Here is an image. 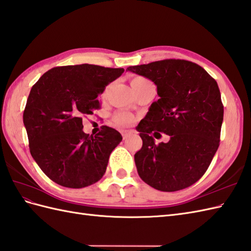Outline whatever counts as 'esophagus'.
I'll use <instances>...</instances> for the list:
<instances>
[{"mask_svg": "<svg viewBox=\"0 0 251 251\" xmlns=\"http://www.w3.org/2000/svg\"><path fill=\"white\" fill-rule=\"evenodd\" d=\"M132 132H133L132 130H126V129L121 130V133H122V136H123V139H124V140L127 139L128 137H129Z\"/></svg>", "mask_w": 251, "mask_h": 251, "instance_id": "1", "label": "esophagus"}]
</instances>
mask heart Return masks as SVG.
<instances>
[{"label": "heart", "mask_w": 251, "mask_h": 251, "mask_svg": "<svg viewBox=\"0 0 251 251\" xmlns=\"http://www.w3.org/2000/svg\"><path fill=\"white\" fill-rule=\"evenodd\" d=\"M130 85L133 89V91L136 92V94L140 91H143L145 89H148V87L154 86V84L152 83V81H150L149 79L144 78V77H141V75H136V77L131 78ZM108 91H109V86H107L106 89L103 90L101 97H106ZM132 120H133V116L127 111H119L113 115V121L119 125H123V126L128 125V124L131 123Z\"/></svg>", "instance_id": "1"}]
</instances>
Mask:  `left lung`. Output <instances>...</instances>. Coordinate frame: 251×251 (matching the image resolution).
I'll return each mask as SVG.
<instances>
[{
	"label": "left lung",
	"mask_w": 251,
	"mask_h": 251,
	"mask_svg": "<svg viewBox=\"0 0 251 251\" xmlns=\"http://www.w3.org/2000/svg\"><path fill=\"white\" fill-rule=\"evenodd\" d=\"M126 71L152 80L159 99L137 129L142 148L135 154L139 176L157 190L177 191L199 180L220 141L224 104L216 81L205 69L185 60H162ZM171 137L154 143L152 133Z\"/></svg>",
	"instance_id": "8db88e82"
}]
</instances>
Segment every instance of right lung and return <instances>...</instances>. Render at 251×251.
Listing matches in <instances>:
<instances>
[{
  "label": "right lung",
  "instance_id": "add662e5",
  "mask_svg": "<svg viewBox=\"0 0 251 251\" xmlns=\"http://www.w3.org/2000/svg\"><path fill=\"white\" fill-rule=\"evenodd\" d=\"M124 73L91 64L54 67L35 83L23 112L31 155L50 179L83 188L106 172L121 133L102 126L95 137L83 132L82 118L100 108L104 87Z\"/></svg>",
  "mask_w": 251,
  "mask_h": 251
}]
</instances>
